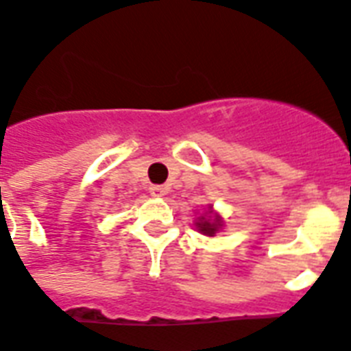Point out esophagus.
I'll return each instance as SVG.
<instances>
[{
  "mask_svg": "<svg viewBox=\"0 0 351 351\" xmlns=\"http://www.w3.org/2000/svg\"><path fill=\"white\" fill-rule=\"evenodd\" d=\"M149 193L151 196H155V198H162V196L166 195V187H164V185H151Z\"/></svg>",
  "mask_w": 351,
  "mask_h": 351,
  "instance_id": "34e87169",
  "label": "esophagus"
}]
</instances>
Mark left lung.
I'll use <instances>...</instances> for the list:
<instances>
[{"label": "left lung", "instance_id": "obj_1", "mask_svg": "<svg viewBox=\"0 0 351 351\" xmlns=\"http://www.w3.org/2000/svg\"><path fill=\"white\" fill-rule=\"evenodd\" d=\"M196 229L200 230L202 234L205 236H215L218 230L221 229L223 220H221L220 215L213 213V207L209 205V210H207V216H200L198 221H196Z\"/></svg>", "mask_w": 351, "mask_h": 351}]
</instances>
